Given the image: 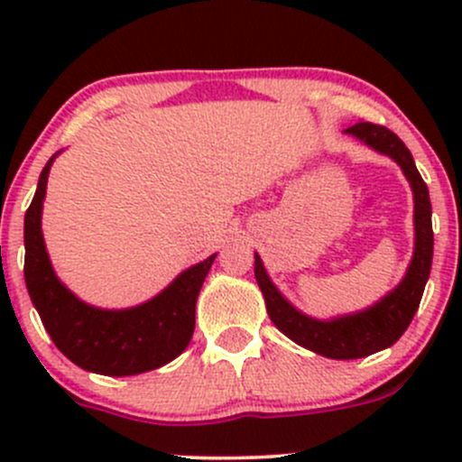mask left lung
Returning <instances> with one entry per match:
<instances>
[{
  "label": "left lung",
  "instance_id": "left-lung-1",
  "mask_svg": "<svg viewBox=\"0 0 462 462\" xmlns=\"http://www.w3.org/2000/svg\"><path fill=\"white\" fill-rule=\"evenodd\" d=\"M344 134L393 158L411 185L416 244H413V257L402 282L369 309L351 315H339V318L315 319L297 310L279 292V288L270 282L268 273H265L263 261L254 253V277L263 292L265 309H268L273 324L295 344L318 353V356L330 357V360H357V357H366L398 342L420 306L433 257L430 189H427L420 171L416 170L411 152L393 132L374 123H357L344 129Z\"/></svg>",
  "mask_w": 462,
  "mask_h": 462
}]
</instances>
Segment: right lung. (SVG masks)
I'll list each match as a JSON object with an SVG mask.
<instances>
[{
    "mask_svg": "<svg viewBox=\"0 0 462 462\" xmlns=\"http://www.w3.org/2000/svg\"><path fill=\"white\" fill-rule=\"evenodd\" d=\"M55 156L42 170L24 217V279L46 333L73 365L91 374L138 375L167 365L192 339L197 297L217 254L183 270L141 306L106 310L85 304L58 279L42 235V203Z\"/></svg>",
    "mask_w": 462,
    "mask_h": 462,
    "instance_id": "right-lung-1",
    "label": "right lung"
}]
</instances>
